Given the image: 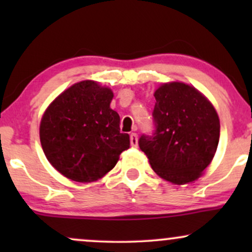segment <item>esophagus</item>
I'll return each mask as SVG.
<instances>
[{
	"label": "esophagus",
	"mask_w": 252,
	"mask_h": 252,
	"mask_svg": "<svg viewBox=\"0 0 252 252\" xmlns=\"http://www.w3.org/2000/svg\"><path fill=\"white\" fill-rule=\"evenodd\" d=\"M130 143H131V147H137V135L135 132L130 134Z\"/></svg>",
	"instance_id": "34e87169"
}]
</instances>
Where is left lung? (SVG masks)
Segmentation results:
<instances>
[{
  "mask_svg": "<svg viewBox=\"0 0 252 252\" xmlns=\"http://www.w3.org/2000/svg\"><path fill=\"white\" fill-rule=\"evenodd\" d=\"M155 130L141 135L138 146L164 180L184 185L196 180L216 154L220 123L215 108L198 90L184 83L155 91Z\"/></svg>",
  "mask_w": 252,
  "mask_h": 252,
  "instance_id": "left-lung-1",
  "label": "left lung"
}]
</instances>
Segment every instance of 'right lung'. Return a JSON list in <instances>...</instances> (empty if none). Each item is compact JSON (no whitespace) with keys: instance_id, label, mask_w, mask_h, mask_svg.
I'll return each mask as SVG.
<instances>
[{"instance_id":"1","label":"right lung","mask_w":252,"mask_h":252,"mask_svg":"<svg viewBox=\"0 0 252 252\" xmlns=\"http://www.w3.org/2000/svg\"><path fill=\"white\" fill-rule=\"evenodd\" d=\"M114 94L92 80L63 91L43 114L40 141L46 158L63 176L78 182L102 178L130 147L110 108Z\"/></svg>"}]
</instances>
